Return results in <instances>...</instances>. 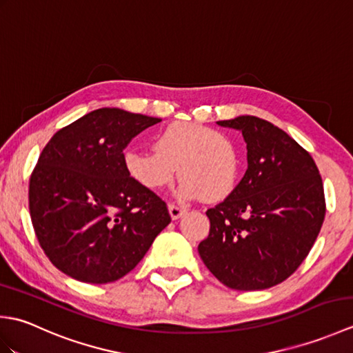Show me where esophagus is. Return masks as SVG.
<instances>
[{
	"label": "esophagus",
	"mask_w": 353,
	"mask_h": 353,
	"mask_svg": "<svg viewBox=\"0 0 353 353\" xmlns=\"http://www.w3.org/2000/svg\"><path fill=\"white\" fill-rule=\"evenodd\" d=\"M168 211H170V215H171L172 220H179L185 214V208L177 206L174 203H170L168 205Z\"/></svg>",
	"instance_id": "esophagus-1"
}]
</instances>
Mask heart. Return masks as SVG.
<instances>
[{"instance_id":"heart-1","label":"heart","mask_w":353,"mask_h":353,"mask_svg":"<svg viewBox=\"0 0 353 353\" xmlns=\"http://www.w3.org/2000/svg\"><path fill=\"white\" fill-rule=\"evenodd\" d=\"M154 148H130L124 168L142 188L156 191L181 176L177 196L221 200L238 179V150L228 134L203 124L176 121L154 134Z\"/></svg>"}]
</instances>
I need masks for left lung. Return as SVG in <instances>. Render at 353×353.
I'll return each instance as SVG.
<instances>
[{"instance_id":"1","label":"left lung","mask_w":353,"mask_h":353,"mask_svg":"<svg viewBox=\"0 0 353 353\" xmlns=\"http://www.w3.org/2000/svg\"><path fill=\"white\" fill-rule=\"evenodd\" d=\"M219 125L243 133L247 171L206 211L199 254L216 279L239 291L283 282L308 256L325 220L323 182L311 154L279 127L243 115Z\"/></svg>"}]
</instances>
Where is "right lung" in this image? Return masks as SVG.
<instances>
[{
    "label": "right lung",
    "instance_id": "right-lung-1",
    "mask_svg": "<svg viewBox=\"0 0 353 353\" xmlns=\"http://www.w3.org/2000/svg\"><path fill=\"white\" fill-rule=\"evenodd\" d=\"M159 121L97 109L54 133L42 150L30 177V216L47 258L72 279L118 281L170 224L167 203L124 168L123 150Z\"/></svg>",
    "mask_w": 353,
    "mask_h": 353
}]
</instances>
